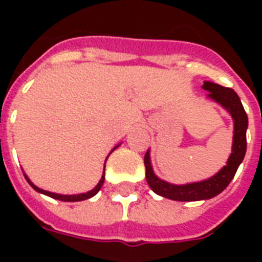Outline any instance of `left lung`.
Here are the masks:
<instances>
[{
    "mask_svg": "<svg viewBox=\"0 0 262 262\" xmlns=\"http://www.w3.org/2000/svg\"><path fill=\"white\" fill-rule=\"evenodd\" d=\"M204 90L209 91L208 96L220 103L224 108L232 115L234 119V141H232V152L230 155L227 164L212 178L203 182L187 183V185H171L159 179L152 171L151 162H149V152L147 151L144 156L145 164V177L147 182L156 194L175 200V201H199L215 197L228 186L234 178L236 170L242 163L246 154V129H248V115L245 111L239 96L231 88L222 87L219 84L205 81Z\"/></svg>",
    "mask_w": 262,
    "mask_h": 262,
    "instance_id": "left-lung-1",
    "label": "left lung"
}]
</instances>
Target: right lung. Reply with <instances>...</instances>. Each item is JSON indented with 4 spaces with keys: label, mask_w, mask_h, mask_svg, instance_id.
<instances>
[{
    "label": "right lung",
    "mask_w": 262,
    "mask_h": 262,
    "mask_svg": "<svg viewBox=\"0 0 262 262\" xmlns=\"http://www.w3.org/2000/svg\"><path fill=\"white\" fill-rule=\"evenodd\" d=\"M26 179L28 181V183H30L31 186L34 187L35 190L39 191V193H43V194L49 195V197H51V199H55V200H59V201H69V203H75V201H83V200H87V199H91V197H94L96 193H98L99 190H100V187H102L103 182H104V172H103L102 178H100V181H99V183L96 185V187L95 189H92L91 191H88V193H83V194H76V195H62V194H55V193H50V191H46V190H42V189H39V187H36L34 185V183L31 182L30 179L27 178Z\"/></svg>",
    "instance_id": "right-lung-1"
}]
</instances>
